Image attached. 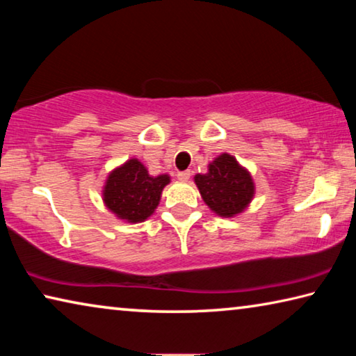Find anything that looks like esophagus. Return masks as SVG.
I'll return each mask as SVG.
<instances>
[{
	"instance_id": "esophagus-1",
	"label": "esophagus",
	"mask_w": 356,
	"mask_h": 356,
	"mask_svg": "<svg viewBox=\"0 0 356 356\" xmlns=\"http://www.w3.org/2000/svg\"><path fill=\"white\" fill-rule=\"evenodd\" d=\"M177 179L180 180V182H186V180L190 179V171H180V172H177Z\"/></svg>"
}]
</instances>
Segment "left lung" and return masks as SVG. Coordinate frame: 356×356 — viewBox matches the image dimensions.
Returning <instances> with one entry per match:
<instances>
[{
	"instance_id": "obj_1",
	"label": "left lung",
	"mask_w": 356,
	"mask_h": 356,
	"mask_svg": "<svg viewBox=\"0 0 356 356\" xmlns=\"http://www.w3.org/2000/svg\"><path fill=\"white\" fill-rule=\"evenodd\" d=\"M195 184L206 206L222 218L245 212L256 195L251 172L227 152L215 156L206 174H196Z\"/></svg>"
}]
</instances>
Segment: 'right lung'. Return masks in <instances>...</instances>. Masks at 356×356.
<instances>
[{
	"instance_id": "1",
	"label": "right lung",
	"mask_w": 356,
	"mask_h": 356,
	"mask_svg": "<svg viewBox=\"0 0 356 356\" xmlns=\"http://www.w3.org/2000/svg\"><path fill=\"white\" fill-rule=\"evenodd\" d=\"M170 182V174L150 176L147 168L134 156L108 172L102 200L118 220L136 225L154 215L161 191Z\"/></svg>"
}]
</instances>
